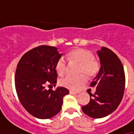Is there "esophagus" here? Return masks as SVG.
<instances>
[{"mask_svg": "<svg viewBox=\"0 0 134 134\" xmlns=\"http://www.w3.org/2000/svg\"><path fill=\"white\" fill-rule=\"evenodd\" d=\"M69 92H70V94H78V92H74V91H70Z\"/></svg>", "mask_w": 134, "mask_h": 134, "instance_id": "34e87169", "label": "esophagus"}]
</instances>
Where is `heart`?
Returning <instances> with one entry per match:
<instances>
[{
  "mask_svg": "<svg viewBox=\"0 0 134 134\" xmlns=\"http://www.w3.org/2000/svg\"><path fill=\"white\" fill-rule=\"evenodd\" d=\"M67 57L70 62H75L80 64V72L85 73L88 77H92L97 75L100 70V64L98 60L94 57L92 51L87 49H72L67 54ZM55 69L59 75L62 76L67 71V62L65 58L61 57L58 59L55 65ZM87 77L84 74L79 76L67 75L60 82L61 85L70 90H78L82 85L85 83Z\"/></svg>",
  "mask_w": 134,
  "mask_h": 134,
  "instance_id": "1",
  "label": "heart"
}]
</instances>
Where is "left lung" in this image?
<instances>
[{
	"label": "left lung",
	"instance_id": "1",
	"mask_svg": "<svg viewBox=\"0 0 134 134\" xmlns=\"http://www.w3.org/2000/svg\"><path fill=\"white\" fill-rule=\"evenodd\" d=\"M100 68L90 85L96 88L90 94V103L82 107L85 114L92 118H102L111 114L122 101L125 88V75L118 57L110 49L102 47L97 51Z\"/></svg>",
	"mask_w": 134,
	"mask_h": 134
}]
</instances>
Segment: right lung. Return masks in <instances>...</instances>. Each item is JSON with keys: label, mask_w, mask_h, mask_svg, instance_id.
Segmentation results:
<instances>
[{"label": "right lung", "mask_w": 134, "mask_h": 134, "mask_svg": "<svg viewBox=\"0 0 134 134\" xmlns=\"http://www.w3.org/2000/svg\"><path fill=\"white\" fill-rule=\"evenodd\" d=\"M62 56L55 47L41 45L22 56L16 66L14 82L16 94L25 110L38 119H49L59 113L66 88L47 90L57 83V61Z\"/></svg>", "instance_id": "right-lung-1"}]
</instances>
